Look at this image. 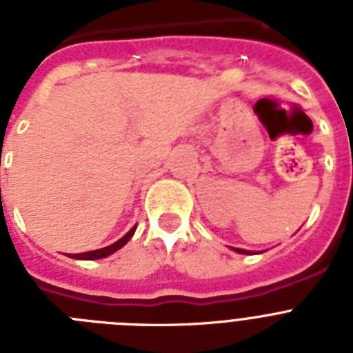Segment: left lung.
<instances>
[{
  "instance_id": "1",
  "label": "left lung",
  "mask_w": 353,
  "mask_h": 353,
  "mask_svg": "<svg viewBox=\"0 0 353 353\" xmlns=\"http://www.w3.org/2000/svg\"><path fill=\"white\" fill-rule=\"evenodd\" d=\"M233 251H236V252H242V254H252V251H248V249H242V248H239V245H236V248H232Z\"/></svg>"
}]
</instances>
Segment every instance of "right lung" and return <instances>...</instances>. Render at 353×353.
<instances>
[{
	"instance_id": "add662e5",
	"label": "right lung",
	"mask_w": 353,
	"mask_h": 353,
	"mask_svg": "<svg viewBox=\"0 0 353 353\" xmlns=\"http://www.w3.org/2000/svg\"><path fill=\"white\" fill-rule=\"evenodd\" d=\"M136 228H138V224H134V226L130 228V230L125 233V235H121L120 239L114 240V242H111V244H109V245H102V248H99V249H90V251L68 252L67 256L76 258V260H99V258L109 256V254H113V252L118 251V249H120V248H123V245H125L127 242H129V240L132 239L134 232H136Z\"/></svg>"
}]
</instances>
